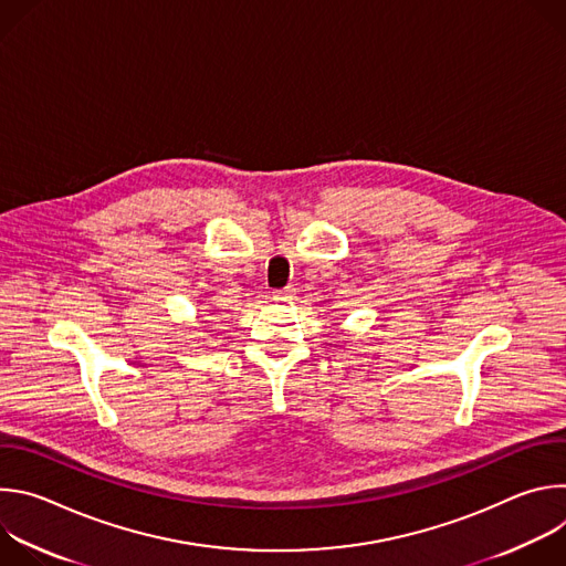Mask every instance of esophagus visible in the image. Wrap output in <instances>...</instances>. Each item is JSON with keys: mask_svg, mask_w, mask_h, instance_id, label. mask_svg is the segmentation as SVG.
Masks as SVG:
<instances>
[{"mask_svg": "<svg viewBox=\"0 0 566 566\" xmlns=\"http://www.w3.org/2000/svg\"><path fill=\"white\" fill-rule=\"evenodd\" d=\"M293 297H295V289L293 286H284V289L273 291V300H277V302H286V300H293Z\"/></svg>", "mask_w": 566, "mask_h": 566, "instance_id": "obj_1", "label": "esophagus"}]
</instances>
